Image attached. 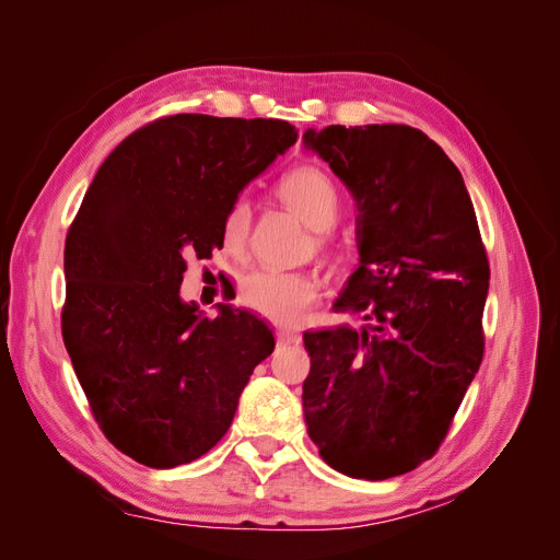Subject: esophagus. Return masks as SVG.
Listing matches in <instances>:
<instances>
[{"label": "esophagus", "instance_id": "34e87169", "mask_svg": "<svg viewBox=\"0 0 560 560\" xmlns=\"http://www.w3.org/2000/svg\"><path fill=\"white\" fill-rule=\"evenodd\" d=\"M300 340H302V336L295 329H277V342L279 345H298Z\"/></svg>", "mask_w": 560, "mask_h": 560}]
</instances>
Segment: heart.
Returning <instances> with one entry per match:
<instances>
[{
    "label": "heart",
    "mask_w": 560,
    "mask_h": 560,
    "mask_svg": "<svg viewBox=\"0 0 560 560\" xmlns=\"http://www.w3.org/2000/svg\"><path fill=\"white\" fill-rule=\"evenodd\" d=\"M281 197L308 226L329 229L340 209V197L329 176L304 165L292 170L281 182ZM252 222V206L245 197L235 199L222 222V241L226 249L241 252L247 243ZM319 285L306 272L288 270H254L241 283V300L254 313L279 325H295L315 304Z\"/></svg>",
    "instance_id": "obj_1"
}]
</instances>
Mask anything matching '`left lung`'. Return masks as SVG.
<instances>
[{"label": "left lung", "mask_w": 560, "mask_h": 560, "mask_svg": "<svg viewBox=\"0 0 560 560\" xmlns=\"http://www.w3.org/2000/svg\"><path fill=\"white\" fill-rule=\"evenodd\" d=\"M304 144L357 201L359 268L334 311L363 319L304 334L308 435L347 477H399L438 452L483 359L490 268L475 206L420 129L331 125Z\"/></svg>", "instance_id": "1"}]
</instances>
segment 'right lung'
Returning <instances> with one entry per match:
<instances>
[{"label": "right lung", "mask_w": 560, "mask_h": 560, "mask_svg": "<svg viewBox=\"0 0 560 560\" xmlns=\"http://www.w3.org/2000/svg\"><path fill=\"white\" fill-rule=\"evenodd\" d=\"M283 120L179 113L125 138L66 238L63 342L93 416L133 460L167 469L229 431L275 336L249 311L179 298L186 256L222 247L229 206L288 147Z\"/></svg>", "instance_id": "obj_1"}]
</instances>
